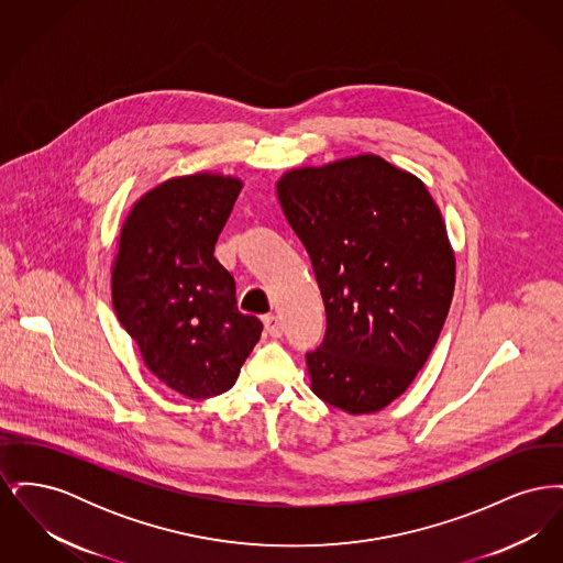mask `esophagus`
Segmentation results:
<instances>
[{
  "label": "esophagus",
  "mask_w": 563,
  "mask_h": 563,
  "mask_svg": "<svg viewBox=\"0 0 563 563\" xmlns=\"http://www.w3.org/2000/svg\"><path fill=\"white\" fill-rule=\"evenodd\" d=\"M264 324H266V331H268L272 338H280V335H283V331H285L283 321H280L276 314H268V317L264 319Z\"/></svg>",
  "instance_id": "34e87169"
}]
</instances>
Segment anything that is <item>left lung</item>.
Segmentation results:
<instances>
[{
	"instance_id": "1",
	"label": "left lung",
	"mask_w": 563,
	"mask_h": 563,
	"mask_svg": "<svg viewBox=\"0 0 563 563\" xmlns=\"http://www.w3.org/2000/svg\"><path fill=\"white\" fill-rule=\"evenodd\" d=\"M278 200L327 314L321 346L306 352L312 393L349 413L377 411L424 367L450 312L441 213L420 179L377 156L291 170Z\"/></svg>"
}]
</instances>
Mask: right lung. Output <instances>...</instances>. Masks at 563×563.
Masks as SVG:
<instances>
[{
	"label": "right lung",
	"mask_w": 563,
	"mask_h": 563,
	"mask_svg": "<svg viewBox=\"0 0 563 563\" xmlns=\"http://www.w3.org/2000/svg\"><path fill=\"white\" fill-rule=\"evenodd\" d=\"M241 181L191 175L145 194L129 214L111 294L147 369L189 399L230 390L264 324L241 314L234 276L214 260Z\"/></svg>",
	"instance_id": "1"
}]
</instances>
